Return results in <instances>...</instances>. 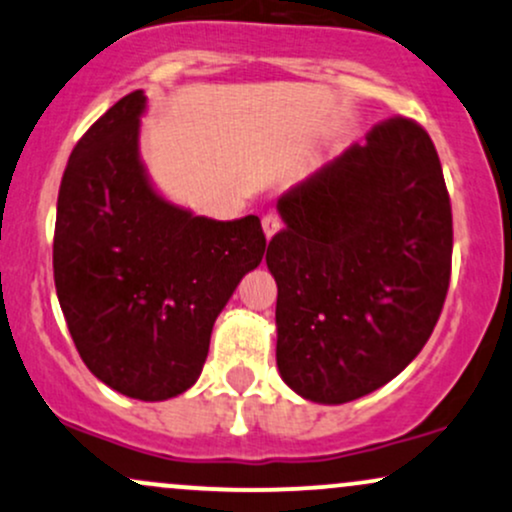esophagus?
<instances>
[{
	"label": "esophagus",
	"instance_id": "obj_1",
	"mask_svg": "<svg viewBox=\"0 0 512 512\" xmlns=\"http://www.w3.org/2000/svg\"><path fill=\"white\" fill-rule=\"evenodd\" d=\"M262 228H264V236L272 238L274 233L279 231V228H281V216H279V211H276V209H269L267 214L262 216Z\"/></svg>",
	"mask_w": 512,
	"mask_h": 512
}]
</instances>
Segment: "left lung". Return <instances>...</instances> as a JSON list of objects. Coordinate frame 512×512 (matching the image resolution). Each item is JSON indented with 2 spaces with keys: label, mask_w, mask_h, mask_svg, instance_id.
<instances>
[{
  "label": "left lung",
  "mask_w": 512,
  "mask_h": 512,
  "mask_svg": "<svg viewBox=\"0 0 512 512\" xmlns=\"http://www.w3.org/2000/svg\"><path fill=\"white\" fill-rule=\"evenodd\" d=\"M279 211L267 267L281 378L322 404L390 383L424 349L450 286L452 209L428 132L378 122Z\"/></svg>",
  "instance_id": "left-lung-1"
}]
</instances>
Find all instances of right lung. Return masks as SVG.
I'll return each mask as SVG.
<instances>
[{
	"instance_id": "add662e5",
	"label": "right lung",
	"mask_w": 512,
	"mask_h": 512,
	"mask_svg": "<svg viewBox=\"0 0 512 512\" xmlns=\"http://www.w3.org/2000/svg\"><path fill=\"white\" fill-rule=\"evenodd\" d=\"M144 103L132 91L76 142L52 267L86 368L122 395L161 402L195 385L211 327L267 238L257 216L204 219L156 195L137 154Z\"/></svg>"
}]
</instances>
